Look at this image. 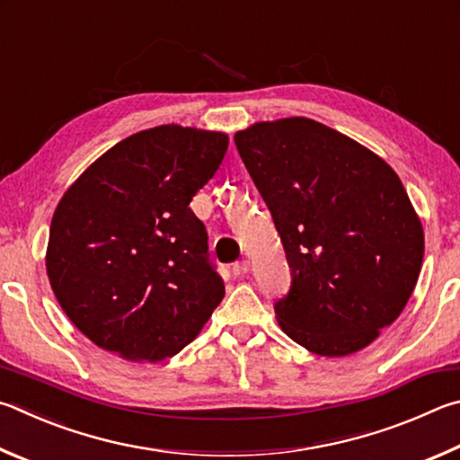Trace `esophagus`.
Listing matches in <instances>:
<instances>
[{
  "instance_id": "obj_1",
  "label": "esophagus",
  "mask_w": 460,
  "mask_h": 460,
  "mask_svg": "<svg viewBox=\"0 0 460 460\" xmlns=\"http://www.w3.org/2000/svg\"><path fill=\"white\" fill-rule=\"evenodd\" d=\"M232 272H234V277L243 279L246 277L248 272H251V261H240L234 264V269H232Z\"/></svg>"
}]
</instances>
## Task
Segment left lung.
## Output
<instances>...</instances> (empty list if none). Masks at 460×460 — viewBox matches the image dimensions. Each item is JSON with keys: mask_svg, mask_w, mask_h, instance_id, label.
Here are the masks:
<instances>
[{"mask_svg": "<svg viewBox=\"0 0 460 460\" xmlns=\"http://www.w3.org/2000/svg\"><path fill=\"white\" fill-rule=\"evenodd\" d=\"M291 269L279 325L317 356L367 348L404 311L424 230L396 172L364 145L307 117L234 135Z\"/></svg>", "mask_w": 460, "mask_h": 460, "instance_id": "obj_1", "label": "left lung"}]
</instances>
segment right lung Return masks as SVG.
Masks as SVG:
<instances>
[{"mask_svg":"<svg viewBox=\"0 0 460 460\" xmlns=\"http://www.w3.org/2000/svg\"><path fill=\"white\" fill-rule=\"evenodd\" d=\"M228 135L159 125L84 169L56 206L46 272L66 317L128 361L173 358L224 299L190 201L212 180Z\"/></svg>","mask_w":460,"mask_h":460,"instance_id":"add662e5","label":"right lung"}]
</instances>
